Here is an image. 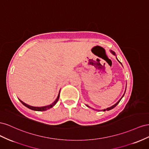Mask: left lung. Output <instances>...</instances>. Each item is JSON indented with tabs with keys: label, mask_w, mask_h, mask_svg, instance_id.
I'll return each instance as SVG.
<instances>
[{
	"label": "left lung",
	"mask_w": 149,
	"mask_h": 149,
	"mask_svg": "<svg viewBox=\"0 0 149 149\" xmlns=\"http://www.w3.org/2000/svg\"><path fill=\"white\" fill-rule=\"evenodd\" d=\"M111 53H112V54H113V55H116V53H115V52H113V51H112V50H111ZM117 60H118V58H117ZM118 61H119V60H118ZM119 63H120L121 64V63H120V62L119 61ZM125 90H126V88H125ZM125 92H124V94H125ZM124 94H123V96H122V97H121V98L120 99V100H119L118 101V102H116V103L115 104H114V105H113V106H111V107H108V108H107V109H103V110H102V111H109V110H111V109H113V108H114V107H116V106L117 105H118V104L119 103V102H120V100H122V98H123V96H124ZM86 106H87V107H89V106H88V105H86Z\"/></svg>",
	"instance_id": "8db88e82"
}]
</instances>
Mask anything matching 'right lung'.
I'll use <instances>...</instances> for the list:
<instances>
[{"label": "right lung", "mask_w": 149, "mask_h": 149, "mask_svg": "<svg viewBox=\"0 0 149 149\" xmlns=\"http://www.w3.org/2000/svg\"><path fill=\"white\" fill-rule=\"evenodd\" d=\"M60 91L59 92V94H58V97L56 99V100L54 101L52 104H51L50 105H48V106H43V107H34V106H30L29 104H26L25 102H24L23 101H22L21 100H20V101L23 104L26 106V107L29 108V109H31V110H33V111H46L47 109H50V108H52V107H53L54 106H55L56 104V103L58 102V100H59V97H60Z\"/></svg>", "instance_id": "add662e5"}]
</instances>
